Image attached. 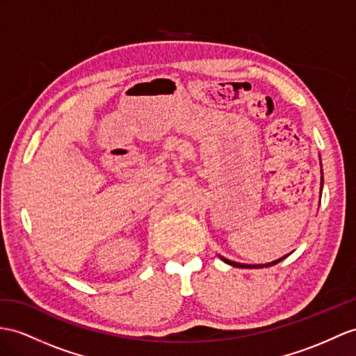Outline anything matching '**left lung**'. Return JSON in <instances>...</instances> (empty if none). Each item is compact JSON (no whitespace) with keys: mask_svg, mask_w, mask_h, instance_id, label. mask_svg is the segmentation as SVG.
Here are the masks:
<instances>
[{"mask_svg":"<svg viewBox=\"0 0 356 356\" xmlns=\"http://www.w3.org/2000/svg\"><path fill=\"white\" fill-rule=\"evenodd\" d=\"M322 181H323V177H322ZM225 263H229L230 266H234V268H269V266H273V265H277L278 261H281L282 259H286V257H281V259H278V260H275V261H270V263H266V265H242V263H236V261H230V260H227V259H224V257H221Z\"/></svg>","mask_w":356,"mask_h":356,"instance_id":"left-lung-1","label":"left lung"}]
</instances>
